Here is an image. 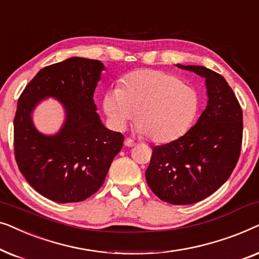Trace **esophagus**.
<instances>
[{
  "label": "esophagus",
  "instance_id": "34e87169",
  "mask_svg": "<svg viewBox=\"0 0 259 259\" xmlns=\"http://www.w3.org/2000/svg\"><path fill=\"white\" fill-rule=\"evenodd\" d=\"M125 146H127V147L136 146V141H133L132 139H131V138H126V139H125Z\"/></svg>",
  "mask_w": 259,
  "mask_h": 259
}]
</instances>
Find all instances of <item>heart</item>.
Returning a JSON list of instances; mask_svg holds the SVG:
<instances>
[{
  "label": "heart",
  "instance_id": "heart-1",
  "mask_svg": "<svg viewBox=\"0 0 259 259\" xmlns=\"http://www.w3.org/2000/svg\"><path fill=\"white\" fill-rule=\"evenodd\" d=\"M200 99L193 87L171 73L138 69L123 77L121 87L112 88L104 108L112 126L123 130L136 116L138 131L153 143H169L193 125Z\"/></svg>",
  "mask_w": 259,
  "mask_h": 259
}]
</instances>
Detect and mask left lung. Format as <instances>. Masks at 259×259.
<instances>
[{
	"instance_id": "1",
	"label": "left lung",
	"mask_w": 259,
	"mask_h": 259,
	"mask_svg": "<svg viewBox=\"0 0 259 259\" xmlns=\"http://www.w3.org/2000/svg\"><path fill=\"white\" fill-rule=\"evenodd\" d=\"M177 66L205 77L207 106L184 136L152 148L145 176L159 199L187 205L205 199L231 176L242 147L243 111L221 74L203 66Z\"/></svg>"
}]
</instances>
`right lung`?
Instances as JSON below:
<instances>
[{
    "mask_svg": "<svg viewBox=\"0 0 259 259\" xmlns=\"http://www.w3.org/2000/svg\"><path fill=\"white\" fill-rule=\"evenodd\" d=\"M105 67L99 60L70 58L41 69L27 84L14 118V153L35 191L58 203H77L100 189L123 136L101 123L94 91ZM59 98L66 123L53 137L38 134L30 113L41 98Z\"/></svg>",
    "mask_w": 259,
    "mask_h": 259,
    "instance_id": "add662e5",
    "label": "right lung"
}]
</instances>
